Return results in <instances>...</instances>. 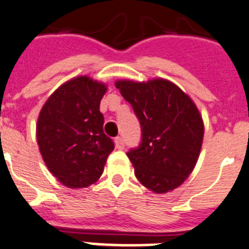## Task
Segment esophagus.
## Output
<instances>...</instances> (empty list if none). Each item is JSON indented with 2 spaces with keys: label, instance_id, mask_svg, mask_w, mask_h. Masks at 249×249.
<instances>
[{
  "label": "esophagus",
  "instance_id": "34e87169",
  "mask_svg": "<svg viewBox=\"0 0 249 249\" xmlns=\"http://www.w3.org/2000/svg\"><path fill=\"white\" fill-rule=\"evenodd\" d=\"M115 146L118 149H124L125 148L124 139H123V138H120V137L115 138Z\"/></svg>",
  "mask_w": 249,
  "mask_h": 249
}]
</instances>
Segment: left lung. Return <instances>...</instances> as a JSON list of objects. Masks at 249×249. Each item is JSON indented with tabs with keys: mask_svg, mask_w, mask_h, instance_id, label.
<instances>
[{
	"mask_svg": "<svg viewBox=\"0 0 249 249\" xmlns=\"http://www.w3.org/2000/svg\"><path fill=\"white\" fill-rule=\"evenodd\" d=\"M115 86L142 127L140 145L126 153L135 177L154 193L178 188L193 172L202 148L204 125L196 104L164 79L119 80Z\"/></svg>",
	"mask_w": 249,
	"mask_h": 249,
	"instance_id": "8db88e82",
	"label": "left lung"
}]
</instances>
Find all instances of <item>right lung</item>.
Listing matches in <instances>:
<instances>
[{
    "label": "right lung",
    "mask_w": 249,
    "mask_h": 249,
    "mask_svg": "<svg viewBox=\"0 0 249 249\" xmlns=\"http://www.w3.org/2000/svg\"><path fill=\"white\" fill-rule=\"evenodd\" d=\"M107 88L88 76L62 84L40 111L36 137L49 170L69 188L94 184L114 142L104 134L100 101Z\"/></svg>",
    "instance_id": "obj_1"
}]
</instances>
